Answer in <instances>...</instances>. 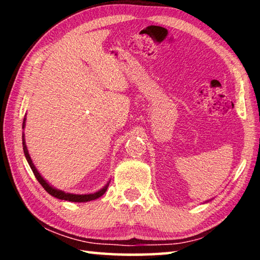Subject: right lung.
Listing matches in <instances>:
<instances>
[{
	"label": "right lung",
	"mask_w": 260,
	"mask_h": 260,
	"mask_svg": "<svg viewBox=\"0 0 260 260\" xmlns=\"http://www.w3.org/2000/svg\"><path fill=\"white\" fill-rule=\"evenodd\" d=\"M25 121H26V114L24 117V121H23V129L25 128ZM23 149H24V153H25V157L26 159H27V162L30 169H32L33 173L35 175V178L38 179V181L40 182L41 186L45 188V190L50 193L51 196L56 197V199L58 200H63V201H69V202H78V203H82V202H89V201H93V200H96L99 199V197H101L102 195H104V192L107 191V189L109 187V183L110 181L105 184V186L100 189L99 191H96L94 193H85V195H79V193H70V192H65L63 190H59V189H56L55 187L50 186L49 183H48L45 179L42 178V175L39 173V171L37 170V167L34 166L32 159H30L29 157V153H28V150H27V147H26V142H25V134L23 133Z\"/></svg>",
	"instance_id": "obj_1"
}]
</instances>
